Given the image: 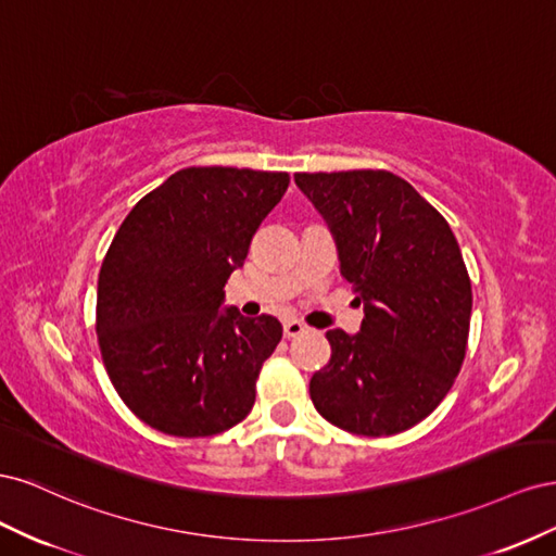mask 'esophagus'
<instances>
[{"instance_id":"obj_1","label":"esophagus","mask_w":556,"mask_h":556,"mask_svg":"<svg viewBox=\"0 0 556 556\" xmlns=\"http://www.w3.org/2000/svg\"><path fill=\"white\" fill-rule=\"evenodd\" d=\"M306 331V325L299 323V319H288V323L282 325V333L285 339H294V336H301Z\"/></svg>"}]
</instances>
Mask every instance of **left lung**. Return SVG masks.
Returning a JSON list of instances; mask_svg holds the SVG:
<instances>
[{
	"label": "left lung",
	"instance_id": "8db88e82",
	"mask_svg": "<svg viewBox=\"0 0 556 556\" xmlns=\"http://www.w3.org/2000/svg\"><path fill=\"white\" fill-rule=\"evenodd\" d=\"M339 248L341 276L364 304L359 333L327 331L331 359L311 378L327 422L392 435L445 399L466 357L470 278L445 217L382 169L294 174Z\"/></svg>",
	"mask_w": 556,
	"mask_h": 556
}]
</instances>
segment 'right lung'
Here are the masks:
<instances>
[{"label":"right lung","mask_w":556,"mask_h":556,"mask_svg":"<svg viewBox=\"0 0 556 556\" xmlns=\"http://www.w3.org/2000/svg\"><path fill=\"white\" fill-rule=\"evenodd\" d=\"M288 185L285 172L190 166L117 229L99 271L97 341L115 392L148 427L199 439L252 410L282 327L220 306Z\"/></svg>","instance_id":"add662e5"}]
</instances>
